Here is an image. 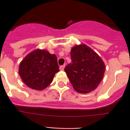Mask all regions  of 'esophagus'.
I'll return each mask as SVG.
<instances>
[{
	"instance_id": "34e87169",
	"label": "esophagus",
	"mask_w": 130,
	"mask_h": 130,
	"mask_svg": "<svg viewBox=\"0 0 130 130\" xmlns=\"http://www.w3.org/2000/svg\"><path fill=\"white\" fill-rule=\"evenodd\" d=\"M64 68H65V65H61V67H60V70H61V71H63V70H64Z\"/></svg>"
}]
</instances>
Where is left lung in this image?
Masks as SVG:
<instances>
[{
	"mask_svg": "<svg viewBox=\"0 0 130 130\" xmlns=\"http://www.w3.org/2000/svg\"><path fill=\"white\" fill-rule=\"evenodd\" d=\"M71 62L65 71L73 88L79 93H88L96 88L103 79L105 65L96 53L82 44L71 51Z\"/></svg>",
	"mask_w": 130,
	"mask_h": 130,
	"instance_id": "left-lung-1",
	"label": "left lung"
}]
</instances>
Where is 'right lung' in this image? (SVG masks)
Masks as SVG:
<instances>
[{"mask_svg":"<svg viewBox=\"0 0 130 130\" xmlns=\"http://www.w3.org/2000/svg\"><path fill=\"white\" fill-rule=\"evenodd\" d=\"M57 58L44 50H36L27 55L19 65V73L23 82L34 90H42L53 82L59 71Z\"/></svg>","mask_w":130,"mask_h":130,"instance_id":"add662e5","label":"right lung"}]
</instances>
